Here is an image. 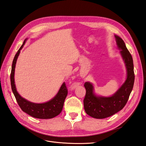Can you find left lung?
<instances>
[{
	"instance_id": "obj_1",
	"label": "left lung",
	"mask_w": 146,
	"mask_h": 146,
	"mask_svg": "<svg viewBox=\"0 0 146 146\" xmlns=\"http://www.w3.org/2000/svg\"><path fill=\"white\" fill-rule=\"evenodd\" d=\"M114 37L126 68V80L115 93L108 97L96 95L92 83L89 82L85 83L86 95L83 100L84 108L87 114L96 119H104L121 111L127 104L134 85L133 58L122 39L117 35H114Z\"/></svg>"
}]
</instances>
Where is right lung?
<instances>
[{"mask_svg":"<svg viewBox=\"0 0 146 146\" xmlns=\"http://www.w3.org/2000/svg\"><path fill=\"white\" fill-rule=\"evenodd\" d=\"M27 39H25L23 45L16 53L13 59L11 72L10 75L11 85L12 91L16 99L20 108L25 113L29 114L30 116L38 119H51L54 117L61 112L63 110L64 100L68 95V90L64 82L61 85L58 92L54 98L48 102L41 104L33 103L23 98L17 91L15 82V71L16 61L19 55L21 50L24 47Z\"/></svg>","mask_w":146,"mask_h":146,"instance_id":"add662e5","label":"right lung"}]
</instances>
